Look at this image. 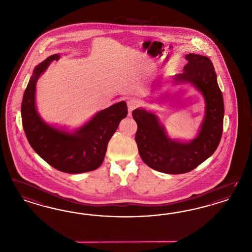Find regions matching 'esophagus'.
Listing matches in <instances>:
<instances>
[{
  "instance_id": "34e87169",
  "label": "esophagus",
  "mask_w": 252,
  "mask_h": 252,
  "mask_svg": "<svg viewBox=\"0 0 252 252\" xmlns=\"http://www.w3.org/2000/svg\"><path fill=\"white\" fill-rule=\"evenodd\" d=\"M139 104H140V102H139L138 100H136V99H130L127 102L129 112H131L133 109H135L139 106Z\"/></svg>"
}]
</instances>
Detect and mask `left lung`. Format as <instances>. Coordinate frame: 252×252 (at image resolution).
Masks as SVG:
<instances>
[{"instance_id":"1","label":"left lung","mask_w":252,"mask_h":252,"mask_svg":"<svg viewBox=\"0 0 252 252\" xmlns=\"http://www.w3.org/2000/svg\"><path fill=\"white\" fill-rule=\"evenodd\" d=\"M186 59L184 72L173 77V84H191L203 95L205 116L195 138L189 142L171 139L152 111L142 107L132 111L138 127L135 141L141 158L155 171L168 174L194 170L215 152L222 133L223 98L212 62L209 57L195 54L186 55ZM168 97L167 94L160 98Z\"/></svg>"}]
</instances>
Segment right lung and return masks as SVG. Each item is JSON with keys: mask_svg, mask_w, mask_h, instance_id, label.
<instances>
[{"mask_svg": "<svg viewBox=\"0 0 252 252\" xmlns=\"http://www.w3.org/2000/svg\"><path fill=\"white\" fill-rule=\"evenodd\" d=\"M59 54L47 57L33 70L25 90L21 117L26 136L34 151L58 171L82 173L96 170L104 161L107 144L128 114L124 101L95 114L89 122L73 131L44 122L36 108V84Z\"/></svg>", "mask_w": 252, "mask_h": 252, "instance_id": "right-lung-1", "label": "right lung"}]
</instances>
